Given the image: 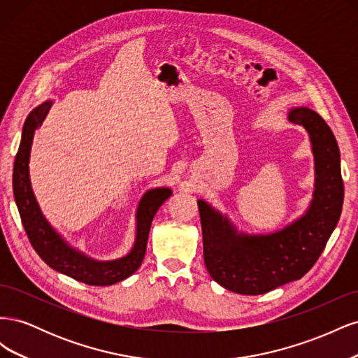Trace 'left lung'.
Listing matches in <instances>:
<instances>
[{"label": "left lung", "instance_id": "left-lung-1", "mask_svg": "<svg viewBox=\"0 0 358 358\" xmlns=\"http://www.w3.org/2000/svg\"><path fill=\"white\" fill-rule=\"evenodd\" d=\"M288 119L306 128L315 158V191L305 215L276 233L245 234L210 204L197 201L206 268L213 280L237 294H264L305 276L341 218L343 180L334 134L308 107L291 109Z\"/></svg>", "mask_w": 358, "mask_h": 358}]
</instances>
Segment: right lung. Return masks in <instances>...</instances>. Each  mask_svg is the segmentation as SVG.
Here are the masks:
<instances>
[{"label":"right lung","instance_id":"right-lung-1","mask_svg":"<svg viewBox=\"0 0 358 358\" xmlns=\"http://www.w3.org/2000/svg\"><path fill=\"white\" fill-rule=\"evenodd\" d=\"M50 106L52 101H46L36 107L28 115L24 124L22 140H20L13 167V194L20 220H22L24 229L32 248L36 249V252L49 267L88 285L106 287L116 284L119 280L131 276L142 264L148 246L150 224H152L159 206L171 196V189H150L140 200L136 213V242L128 255L113 259V262H96V259L76 251L52 229L50 224L43 216L29 182L28 164L32 138H34L36 129L45 121Z\"/></svg>","mask_w":358,"mask_h":358}]
</instances>
